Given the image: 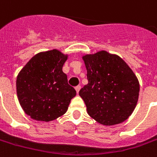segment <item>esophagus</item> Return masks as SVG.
Returning <instances> with one entry per match:
<instances>
[{
  "instance_id": "esophagus-1",
  "label": "esophagus",
  "mask_w": 157,
  "mask_h": 157,
  "mask_svg": "<svg viewBox=\"0 0 157 157\" xmlns=\"http://www.w3.org/2000/svg\"><path fill=\"white\" fill-rule=\"evenodd\" d=\"M75 90H76V92H77V94H78L79 91H80V89H81V86H80V85H78V86H76V87H75Z\"/></svg>"
}]
</instances>
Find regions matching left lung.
Instances as JSON below:
<instances>
[{
    "label": "left lung",
    "instance_id": "obj_1",
    "mask_svg": "<svg viewBox=\"0 0 157 157\" xmlns=\"http://www.w3.org/2000/svg\"><path fill=\"white\" fill-rule=\"evenodd\" d=\"M89 83L79 91L88 114L97 122L110 126L127 120L139 96V82L121 57L99 51L82 57Z\"/></svg>",
    "mask_w": 157,
    "mask_h": 157
}]
</instances>
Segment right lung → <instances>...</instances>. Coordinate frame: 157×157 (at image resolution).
<instances>
[{
	"label": "right lung",
	"mask_w": 157,
	"mask_h": 157,
	"mask_svg": "<svg viewBox=\"0 0 157 157\" xmlns=\"http://www.w3.org/2000/svg\"><path fill=\"white\" fill-rule=\"evenodd\" d=\"M67 55L53 49L32 57L20 71L16 91L24 112L32 119L50 122L68 110L76 91L68 83L62 66Z\"/></svg>",
	"instance_id": "obj_1"
}]
</instances>
